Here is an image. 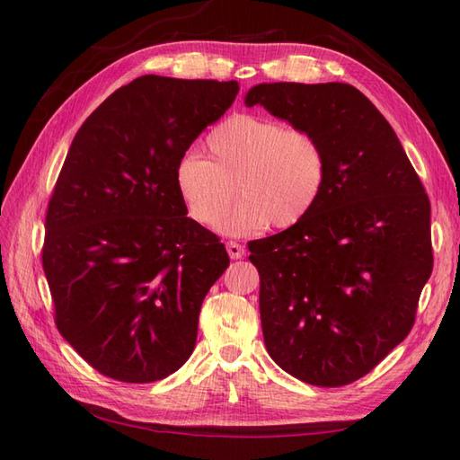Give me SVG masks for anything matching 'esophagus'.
Instances as JSON below:
<instances>
[{
    "label": "esophagus",
    "instance_id": "obj_1",
    "mask_svg": "<svg viewBox=\"0 0 460 460\" xmlns=\"http://www.w3.org/2000/svg\"><path fill=\"white\" fill-rule=\"evenodd\" d=\"M225 247H227V252H229V257H231V259H241L243 255H245V247H243L241 243L229 241L227 245H225Z\"/></svg>",
    "mask_w": 460,
    "mask_h": 460
}]
</instances>
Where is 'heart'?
I'll use <instances>...</instances> for the list:
<instances>
[{
	"label": "heart",
	"instance_id": "obj_1",
	"mask_svg": "<svg viewBox=\"0 0 460 460\" xmlns=\"http://www.w3.org/2000/svg\"><path fill=\"white\" fill-rule=\"evenodd\" d=\"M208 160L183 154L173 180L190 217L205 227L223 221L227 235H249L270 223L290 229L316 208L328 181V155L314 134L257 114H235L205 138ZM238 190H234V185Z\"/></svg>",
	"mask_w": 460,
	"mask_h": 460
}]
</instances>
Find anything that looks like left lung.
Returning <instances> with one entry per match:
<instances>
[{
  "label": "left lung",
  "instance_id": "left-lung-1",
  "mask_svg": "<svg viewBox=\"0 0 460 460\" xmlns=\"http://www.w3.org/2000/svg\"><path fill=\"white\" fill-rule=\"evenodd\" d=\"M308 130L328 181L305 221L249 243L269 356L310 385L369 374L415 324L433 270L431 203L402 142L346 83H262L245 96Z\"/></svg>",
  "mask_w": 460,
  "mask_h": 460
}]
</instances>
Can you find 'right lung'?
<instances>
[{"label":"right lung","mask_w":460,"mask_h":460,"mask_svg":"<svg viewBox=\"0 0 460 460\" xmlns=\"http://www.w3.org/2000/svg\"><path fill=\"white\" fill-rule=\"evenodd\" d=\"M237 81L144 75L76 132L45 217L55 324L86 364L126 384L178 371L201 302L229 267L219 237L188 217L175 164L217 122Z\"/></svg>","instance_id":"obj_1"}]
</instances>
